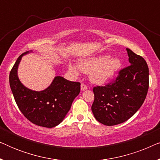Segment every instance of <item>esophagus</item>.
<instances>
[{"instance_id": "34e87169", "label": "esophagus", "mask_w": 160, "mask_h": 160, "mask_svg": "<svg viewBox=\"0 0 160 160\" xmlns=\"http://www.w3.org/2000/svg\"><path fill=\"white\" fill-rule=\"evenodd\" d=\"M81 89H82V91L86 90V89H87V85H85L84 84H81Z\"/></svg>"}]
</instances>
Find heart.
Instances as JSON below:
<instances>
[{"label": "heart", "instance_id": "b5f03b06", "mask_svg": "<svg viewBox=\"0 0 160 160\" xmlns=\"http://www.w3.org/2000/svg\"><path fill=\"white\" fill-rule=\"evenodd\" d=\"M121 66L118 58L108 55H100L81 60L78 68L73 64L69 65V71L73 76H78L80 71L89 74L92 83L101 85L110 81L117 73Z\"/></svg>", "mask_w": 160, "mask_h": 160}]
</instances>
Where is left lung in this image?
Returning <instances> with one entry per match:
<instances>
[{"instance_id":"8db88e82","label":"left lung","mask_w":160,"mask_h":160,"mask_svg":"<svg viewBox=\"0 0 160 160\" xmlns=\"http://www.w3.org/2000/svg\"><path fill=\"white\" fill-rule=\"evenodd\" d=\"M130 66L122 69L112 84L94 87L92 106L94 117L100 123L113 126L126 122L143 103L148 89V68L142 57L130 49Z\"/></svg>"}]
</instances>
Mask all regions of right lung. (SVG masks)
<instances>
[{
    "mask_svg": "<svg viewBox=\"0 0 160 160\" xmlns=\"http://www.w3.org/2000/svg\"><path fill=\"white\" fill-rule=\"evenodd\" d=\"M32 52V50L24 52L17 60L9 74L10 87L19 110L29 121L52 128L65 119L80 92L81 84L58 76L43 90L35 91L26 87L18 77V67L22 58Z\"/></svg>",
    "mask_w": 160,
    "mask_h": 160,
    "instance_id": "add662e5",
    "label": "right lung"
}]
</instances>
